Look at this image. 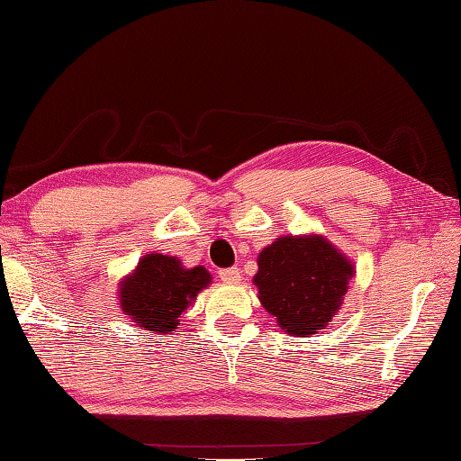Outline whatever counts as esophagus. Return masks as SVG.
<instances>
[{"label":"esophagus","instance_id":"esophagus-1","mask_svg":"<svg viewBox=\"0 0 461 461\" xmlns=\"http://www.w3.org/2000/svg\"><path fill=\"white\" fill-rule=\"evenodd\" d=\"M220 278L223 280V283H230V285H236L240 283V270L238 268H223L220 270Z\"/></svg>","mask_w":461,"mask_h":461}]
</instances>
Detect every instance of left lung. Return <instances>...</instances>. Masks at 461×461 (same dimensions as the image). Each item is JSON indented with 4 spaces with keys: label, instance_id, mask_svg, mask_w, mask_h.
<instances>
[{
    "label": "left lung",
    "instance_id": "1",
    "mask_svg": "<svg viewBox=\"0 0 461 461\" xmlns=\"http://www.w3.org/2000/svg\"><path fill=\"white\" fill-rule=\"evenodd\" d=\"M354 276V264L330 240L283 236L258 256L254 285L258 299L280 330L309 338L331 321Z\"/></svg>",
    "mask_w": 461,
    "mask_h": 461
}]
</instances>
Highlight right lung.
Wrapping results in <instances>:
<instances>
[{"mask_svg": "<svg viewBox=\"0 0 461 461\" xmlns=\"http://www.w3.org/2000/svg\"><path fill=\"white\" fill-rule=\"evenodd\" d=\"M209 283L212 275L205 267L185 268L175 256L146 254L122 280L120 307L138 330L168 333Z\"/></svg>", "mask_w": 461, "mask_h": 461, "instance_id": "add662e5", "label": "right lung"}]
</instances>
